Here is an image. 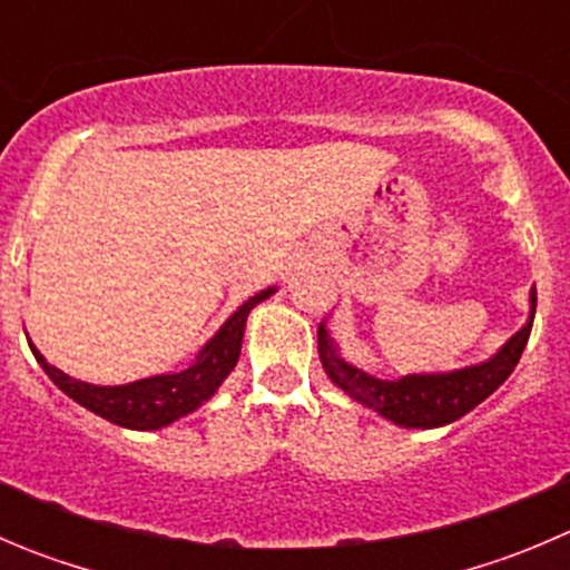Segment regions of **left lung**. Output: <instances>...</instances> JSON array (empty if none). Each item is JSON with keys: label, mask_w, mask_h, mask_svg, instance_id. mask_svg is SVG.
Here are the masks:
<instances>
[{"label": "left lung", "mask_w": 570, "mask_h": 570, "mask_svg": "<svg viewBox=\"0 0 570 570\" xmlns=\"http://www.w3.org/2000/svg\"><path fill=\"white\" fill-rule=\"evenodd\" d=\"M538 292H529V320L490 358L449 373H409L401 379H379L345 362L325 323L317 328V351L328 379L345 395L373 409L401 429H440L493 395L515 370L534 323Z\"/></svg>", "instance_id": "1"}]
</instances>
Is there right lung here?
<instances>
[{"label": "right lung", "instance_id": "obj_1", "mask_svg": "<svg viewBox=\"0 0 570 570\" xmlns=\"http://www.w3.org/2000/svg\"><path fill=\"white\" fill-rule=\"evenodd\" d=\"M269 295H275V286L247 297V301L219 325L217 334L200 347V353H197L195 362H191L189 367L178 370V373H161L150 375V379H138L130 381V384L102 386L71 379L63 370L49 364L30 340L27 342H30L32 356L41 364L43 373H47L49 379L55 381V386L63 390L71 401H77L80 406H86L88 412L99 414V417L110 420V423L121 425V429H132V432H156V429H164V425L175 423V420L186 417L189 412L200 409L203 403L223 386V381L228 379L230 370L239 362L247 314H250L258 303L267 301Z\"/></svg>", "mask_w": 570, "mask_h": 570}]
</instances>
